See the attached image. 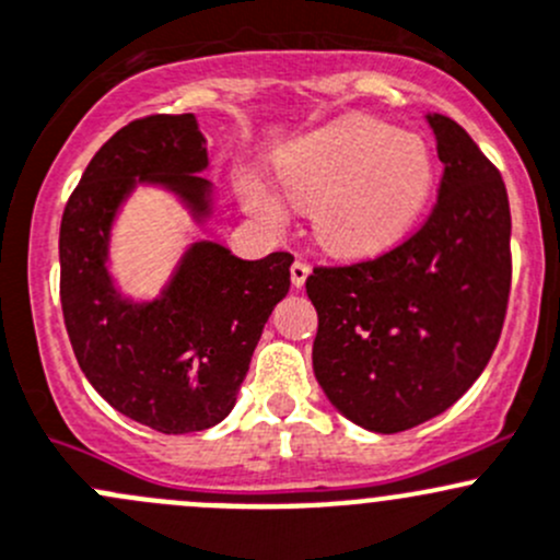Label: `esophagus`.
I'll list each match as a JSON object with an SVG mask.
<instances>
[{"label":"esophagus","mask_w":560,"mask_h":560,"mask_svg":"<svg viewBox=\"0 0 560 560\" xmlns=\"http://www.w3.org/2000/svg\"><path fill=\"white\" fill-rule=\"evenodd\" d=\"M307 275H310V264L302 261V258H296V261L291 264V282H293V288H302L304 282H307Z\"/></svg>","instance_id":"obj_1"}]
</instances>
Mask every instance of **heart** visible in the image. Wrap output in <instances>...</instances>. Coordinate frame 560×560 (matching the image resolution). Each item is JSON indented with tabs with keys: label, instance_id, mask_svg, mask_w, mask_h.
<instances>
[{
	"label": "heart",
	"instance_id": "heart-1",
	"mask_svg": "<svg viewBox=\"0 0 560 560\" xmlns=\"http://www.w3.org/2000/svg\"><path fill=\"white\" fill-rule=\"evenodd\" d=\"M282 191L313 207L315 237L337 256H369L401 240L434 194L436 166L429 142L374 118L328 124L278 155ZM247 207L280 221V205L247 177Z\"/></svg>",
	"mask_w": 560,
	"mask_h": 560
}]
</instances>
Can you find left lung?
I'll return each instance as SVG.
<instances>
[{
	"label": "left lung",
	"instance_id": "1",
	"mask_svg": "<svg viewBox=\"0 0 560 560\" xmlns=\"http://www.w3.org/2000/svg\"><path fill=\"white\" fill-rule=\"evenodd\" d=\"M445 164L423 226L377 258L315 267L313 369L323 394L377 434L453 407L491 361L510 302V199L499 170L447 115H429Z\"/></svg>",
	"mask_w": 560,
	"mask_h": 560
}]
</instances>
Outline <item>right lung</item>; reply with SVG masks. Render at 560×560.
Wrapping results in <instances>:
<instances>
[{
    "label": "right lung",
    "mask_w": 560,
    "mask_h": 560,
    "mask_svg": "<svg viewBox=\"0 0 560 560\" xmlns=\"http://www.w3.org/2000/svg\"><path fill=\"white\" fill-rule=\"evenodd\" d=\"M205 170L191 113L131 120L96 151L61 218V310L74 359L107 405L161 434L205 431L232 412L264 323L291 288V253L245 261L205 240L159 299L120 296L107 272L118 207L151 183L201 221L212 201Z\"/></svg>",
    "instance_id": "1"
}]
</instances>
